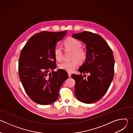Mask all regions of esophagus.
Returning <instances> with one entry per match:
<instances>
[{"label":"esophagus","instance_id":"obj_1","mask_svg":"<svg viewBox=\"0 0 133 133\" xmlns=\"http://www.w3.org/2000/svg\"><path fill=\"white\" fill-rule=\"evenodd\" d=\"M68 76H69V77H71V74L70 72H68Z\"/></svg>","mask_w":133,"mask_h":133}]
</instances>
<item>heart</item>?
Instances as JSON below:
<instances>
[{"label":"heart","mask_w":133,"mask_h":133,"mask_svg":"<svg viewBox=\"0 0 133 133\" xmlns=\"http://www.w3.org/2000/svg\"><path fill=\"white\" fill-rule=\"evenodd\" d=\"M64 46L66 49L72 51L71 58L76 59L71 61L63 62L59 64L58 68L68 72H71L78 66L77 60L81 63L84 62L86 58L87 54L86 51L82 48V44L81 42L73 38H69L66 39L64 41ZM54 55L57 61H61L63 57V51L62 47L58 45L56 46L54 49Z\"/></svg>","instance_id":"b5f03b06"}]
</instances>
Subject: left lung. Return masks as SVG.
<instances>
[{
	"instance_id": "obj_1",
	"label": "left lung",
	"mask_w": 133,
	"mask_h": 133,
	"mask_svg": "<svg viewBox=\"0 0 133 133\" xmlns=\"http://www.w3.org/2000/svg\"><path fill=\"white\" fill-rule=\"evenodd\" d=\"M72 37L86 44V58L78 70L81 74H89L86 79L82 74L71 75L75 81V95L82 103H95L105 94L113 79L112 51L103 38L96 34L84 31L72 34Z\"/></svg>"
}]
</instances>
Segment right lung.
Segmentation results:
<instances>
[{
  "instance_id": "right-lung-1",
  "label": "right lung",
  "mask_w": 133,
  "mask_h": 133,
  "mask_svg": "<svg viewBox=\"0 0 133 133\" xmlns=\"http://www.w3.org/2000/svg\"><path fill=\"white\" fill-rule=\"evenodd\" d=\"M67 31H42L31 37L19 58V76L28 96L40 105H49L59 97V90L68 76L56 67L54 49Z\"/></svg>"
}]
</instances>
